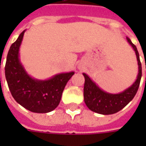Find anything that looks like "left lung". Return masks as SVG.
Returning a JSON list of instances; mask_svg holds the SVG:
<instances>
[{"label": "left lung", "instance_id": "1", "mask_svg": "<svg viewBox=\"0 0 146 146\" xmlns=\"http://www.w3.org/2000/svg\"><path fill=\"white\" fill-rule=\"evenodd\" d=\"M127 40L135 51L138 66V74L134 84L119 94H111L102 90L86 73H83L85 82L84 87V98L86 106L95 113L110 115L113 114L124 108L134 98L138 92L141 78V64L137 48L130 38Z\"/></svg>", "mask_w": 146, "mask_h": 146}]
</instances>
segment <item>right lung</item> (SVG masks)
Instances as JSON below:
<instances>
[{"instance_id": "obj_1", "label": "right lung", "mask_w": 146, "mask_h": 146, "mask_svg": "<svg viewBox=\"0 0 146 146\" xmlns=\"http://www.w3.org/2000/svg\"><path fill=\"white\" fill-rule=\"evenodd\" d=\"M25 31L8 51L5 77L11 95L19 104L33 113H49L58 106L64 88L74 72L56 74L44 80L30 76L19 59V48Z\"/></svg>"}]
</instances>
